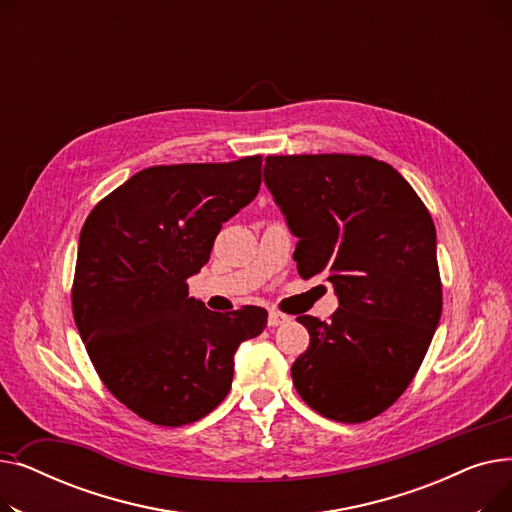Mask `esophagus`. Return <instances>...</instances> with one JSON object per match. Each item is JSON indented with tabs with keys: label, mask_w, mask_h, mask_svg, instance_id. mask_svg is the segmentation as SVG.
<instances>
[{
	"label": "esophagus",
	"mask_w": 512,
	"mask_h": 512,
	"mask_svg": "<svg viewBox=\"0 0 512 512\" xmlns=\"http://www.w3.org/2000/svg\"><path fill=\"white\" fill-rule=\"evenodd\" d=\"M284 321H288V315H284V313H280V311H270V315H267V326L270 328H276V326H280V324H284Z\"/></svg>",
	"instance_id": "obj_1"
}]
</instances>
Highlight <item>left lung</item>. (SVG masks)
<instances>
[{"label": "left lung", "instance_id": "1", "mask_svg": "<svg viewBox=\"0 0 512 512\" xmlns=\"http://www.w3.org/2000/svg\"><path fill=\"white\" fill-rule=\"evenodd\" d=\"M263 182L299 238L303 280L326 278L330 321L299 315L311 336L292 363L307 405L361 423L407 390L442 315L436 228L413 186L365 155H270Z\"/></svg>", "mask_w": 512, "mask_h": 512}]
</instances>
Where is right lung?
<instances>
[{
  "instance_id": "right-lung-1",
  "label": "right lung",
  "mask_w": 512,
  "mask_h": 512,
  "mask_svg": "<svg viewBox=\"0 0 512 512\" xmlns=\"http://www.w3.org/2000/svg\"><path fill=\"white\" fill-rule=\"evenodd\" d=\"M259 186L261 155L153 166L99 201L80 230L78 334L105 388L155 425H186L218 407L236 348L267 326L265 309L213 313L186 284Z\"/></svg>"
}]
</instances>
